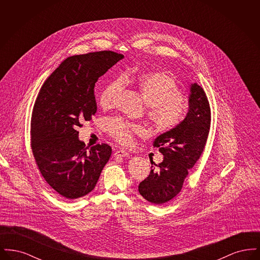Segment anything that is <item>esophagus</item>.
Here are the masks:
<instances>
[{
  "mask_svg": "<svg viewBox=\"0 0 260 260\" xmlns=\"http://www.w3.org/2000/svg\"><path fill=\"white\" fill-rule=\"evenodd\" d=\"M114 156L115 157H123V158H124V157H129V154L127 152H125L124 150H118V151L115 152Z\"/></svg>",
  "mask_w": 260,
  "mask_h": 260,
  "instance_id": "34e87169",
  "label": "esophagus"
}]
</instances>
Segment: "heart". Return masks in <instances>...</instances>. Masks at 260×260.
<instances>
[{"mask_svg": "<svg viewBox=\"0 0 260 260\" xmlns=\"http://www.w3.org/2000/svg\"><path fill=\"white\" fill-rule=\"evenodd\" d=\"M125 82H134L147 104L146 114L150 124L157 133H166L174 128L185 115L182 92L176 80L166 71H147L136 79L129 75L117 77L101 89L99 101L104 109L111 108L124 88ZM107 134L117 142L128 145L136 135L142 133L141 125L124 121L122 118H110L104 122Z\"/></svg>", "mask_w": 260, "mask_h": 260, "instance_id": "b5f03b06", "label": "heart"}]
</instances>
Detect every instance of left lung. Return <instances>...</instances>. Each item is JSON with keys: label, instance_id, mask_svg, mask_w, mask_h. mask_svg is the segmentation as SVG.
<instances>
[{"label": "left lung", "instance_id": "left-lung-1", "mask_svg": "<svg viewBox=\"0 0 260 260\" xmlns=\"http://www.w3.org/2000/svg\"><path fill=\"white\" fill-rule=\"evenodd\" d=\"M189 110L185 119L174 128L158 136V147L164 160L153 168L139 183V194L155 205H162L179 194L189 170L197 162L206 146L210 127V107L203 87L191 85ZM153 165V161H151Z\"/></svg>", "mask_w": 260, "mask_h": 260}]
</instances>
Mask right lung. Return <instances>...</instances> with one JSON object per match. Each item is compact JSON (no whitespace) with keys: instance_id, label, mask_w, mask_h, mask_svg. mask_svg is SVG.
Wrapping results in <instances>:
<instances>
[{"instance_id":"obj_1","label":"right lung","mask_w":260,"mask_h":260,"mask_svg":"<svg viewBox=\"0 0 260 260\" xmlns=\"http://www.w3.org/2000/svg\"><path fill=\"white\" fill-rule=\"evenodd\" d=\"M124 58L101 50L66 58L41 87L31 117V149L47 183L62 198L75 200L93 190L112 148H90L79 140L78 126L96 113L99 77Z\"/></svg>"}]
</instances>
